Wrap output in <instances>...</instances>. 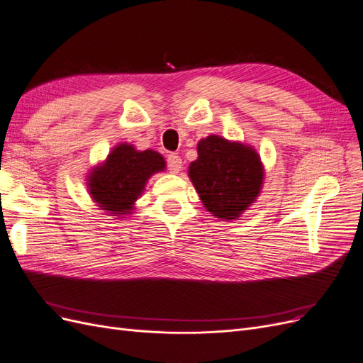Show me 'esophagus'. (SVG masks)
<instances>
[{
	"label": "esophagus",
	"instance_id": "34e87169",
	"mask_svg": "<svg viewBox=\"0 0 363 363\" xmlns=\"http://www.w3.org/2000/svg\"><path fill=\"white\" fill-rule=\"evenodd\" d=\"M182 165H183V162H182V157L179 155H176V153L168 155V157H167V167H168V169L171 172H174V174L179 172L182 169Z\"/></svg>",
	"mask_w": 363,
	"mask_h": 363
}]
</instances>
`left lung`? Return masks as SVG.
I'll return each instance as SVG.
<instances>
[{
	"instance_id": "obj_1",
	"label": "left lung",
	"mask_w": 363,
	"mask_h": 363,
	"mask_svg": "<svg viewBox=\"0 0 363 363\" xmlns=\"http://www.w3.org/2000/svg\"><path fill=\"white\" fill-rule=\"evenodd\" d=\"M189 177L206 208L219 219H235L260 192L264 168L255 149L210 135L198 143Z\"/></svg>"
}]
</instances>
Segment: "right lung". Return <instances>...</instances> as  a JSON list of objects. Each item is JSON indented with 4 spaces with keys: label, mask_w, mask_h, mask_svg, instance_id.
<instances>
[{
    "label": "right lung",
    "mask_w": 363,
    "mask_h": 363,
    "mask_svg": "<svg viewBox=\"0 0 363 363\" xmlns=\"http://www.w3.org/2000/svg\"><path fill=\"white\" fill-rule=\"evenodd\" d=\"M165 169L164 157L153 150H135L131 144H119L104 165L89 177V194L110 214H129L152 174Z\"/></svg>",
    "instance_id": "1"
}]
</instances>
